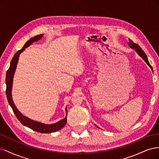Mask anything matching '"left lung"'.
I'll return each mask as SVG.
<instances>
[{
    "instance_id": "obj_1",
    "label": "left lung",
    "mask_w": 159,
    "mask_h": 159,
    "mask_svg": "<svg viewBox=\"0 0 159 159\" xmlns=\"http://www.w3.org/2000/svg\"><path fill=\"white\" fill-rule=\"evenodd\" d=\"M129 44L130 45V47L135 50L136 52L139 54V55L141 57H142V58H143L144 60H145V61H146V63L152 68L151 66L150 65V64H149V62H148V58H147L146 54L145 53V52H144V51L141 49V48L140 46H139L138 44H135V43H134L131 40L129 39ZM97 127H98V126H97Z\"/></svg>"
}]
</instances>
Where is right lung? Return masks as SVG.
<instances>
[{"mask_svg":"<svg viewBox=\"0 0 159 159\" xmlns=\"http://www.w3.org/2000/svg\"><path fill=\"white\" fill-rule=\"evenodd\" d=\"M42 34L37 35L34 38H32L28 41L26 42V44L20 50H18L15 54H14V57L11 62L10 67H9L8 70L7 71V75H6V85H7V89H6V95L7 97L8 102L9 103V105H11L14 113L15 114L16 117L19 120L23 125L26 127H28L32 129L33 131H35L38 133H50L55 132L57 131H59L61 129L63 128L67 122V116L63 119L61 121H58L57 123H56L52 125H45L44 123L36 122L28 119V117L24 116V115L19 111L16 107L15 105L13 103L12 98V94H11V90H12V80H13V76L14 74V71H15L16 65L18 63V57L19 54L22 52L24 50H25L26 48L29 46L30 44H32L33 42L36 41H38L40 40L42 37ZM66 111H67V108L66 109ZM67 112V111H66ZM67 114V113H66Z\"/></svg>","mask_w":159,"mask_h":159,"instance_id":"add662e5","label":"right lung"}]
</instances>
